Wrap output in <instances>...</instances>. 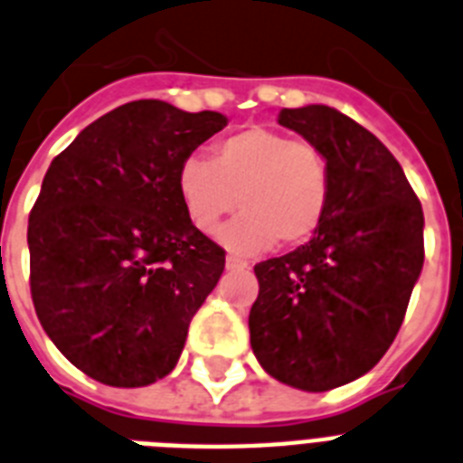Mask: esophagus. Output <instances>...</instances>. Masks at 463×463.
<instances>
[{"mask_svg": "<svg viewBox=\"0 0 463 463\" xmlns=\"http://www.w3.org/2000/svg\"><path fill=\"white\" fill-rule=\"evenodd\" d=\"M225 269H228V270H244V269H250V264H247V261H242V259H238V257H228V259H225Z\"/></svg>", "mask_w": 463, "mask_h": 463, "instance_id": "1", "label": "esophagus"}]
</instances>
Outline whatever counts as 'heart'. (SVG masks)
<instances>
[{
    "label": "heart",
    "instance_id": "1",
    "mask_svg": "<svg viewBox=\"0 0 463 463\" xmlns=\"http://www.w3.org/2000/svg\"><path fill=\"white\" fill-rule=\"evenodd\" d=\"M175 190L187 221L206 235L240 206L242 213L219 238L238 254H259L278 240L288 247L302 244L318 231L333 178L317 145L250 126L216 142L209 161H183Z\"/></svg>",
    "mask_w": 463,
    "mask_h": 463
}]
</instances>
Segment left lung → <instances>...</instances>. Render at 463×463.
Here are the masks:
<instances>
[{"label":"left lung","instance_id":"obj_1","mask_svg":"<svg viewBox=\"0 0 463 463\" xmlns=\"http://www.w3.org/2000/svg\"><path fill=\"white\" fill-rule=\"evenodd\" d=\"M278 123L326 154L333 193L309 242L254 266L250 342L276 381L326 392L392 345L423 269V209L388 146L337 109H283Z\"/></svg>","mask_w":463,"mask_h":463}]
</instances>
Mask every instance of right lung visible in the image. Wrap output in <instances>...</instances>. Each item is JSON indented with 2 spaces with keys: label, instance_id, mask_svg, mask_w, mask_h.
Instances as JSON below:
<instances>
[{
  "label": "right lung",
  "instance_id": "1",
  "mask_svg": "<svg viewBox=\"0 0 463 463\" xmlns=\"http://www.w3.org/2000/svg\"><path fill=\"white\" fill-rule=\"evenodd\" d=\"M225 126L219 111L128 101L47 168L28 221L30 295L49 340L90 378L142 388L178 364L225 251L187 221L175 178Z\"/></svg>",
  "mask_w": 463,
  "mask_h": 463
}]
</instances>
